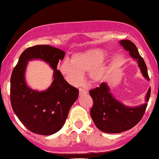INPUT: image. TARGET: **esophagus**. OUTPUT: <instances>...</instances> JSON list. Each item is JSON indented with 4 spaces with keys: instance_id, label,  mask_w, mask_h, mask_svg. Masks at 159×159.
<instances>
[{
    "instance_id": "34e87169",
    "label": "esophagus",
    "mask_w": 159,
    "mask_h": 159,
    "mask_svg": "<svg viewBox=\"0 0 159 159\" xmlns=\"http://www.w3.org/2000/svg\"><path fill=\"white\" fill-rule=\"evenodd\" d=\"M87 94V92L85 90H84V89H79V95L80 96H82V95H86Z\"/></svg>"
}]
</instances>
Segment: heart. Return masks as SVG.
Masks as SVG:
<instances>
[{
  "label": "heart",
  "mask_w": 159,
  "mask_h": 159,
  "mask_svg": "<svg viewBox=\"0 0 159 159\" xmlns=\"http://www.w3.org/2000/svg\"><path fill=\"white\" fill-rule=\"evenodd\" d=\"M105 53L99 48H91L75 53L71 57L70 62L64 61L59 66L61 73L70 84L77 86L83 80V73L89 72L93 83H99L105 78L106 66L102 62Z\"/></svg>",
  "instance_id": "heart-1"
}]
</instances>
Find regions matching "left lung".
Segmentation results:
<instances>
[{
    "label": "left lung",
    "instance_id": "8db88e82",
    "mask_svg": "<svg viewBox=\"0 0 159 159\" xmlns=\"http://www.w3.org/2000/svg\"><path fill=\"white\" fill-rule=\"evenodd\" d=\"M120 44L129 52L133 59L136 60L144 78L149 80L147 67L136 45L128 39L121 40ZM150 93L151 88H149L146 95V103L137 107H128L116 100L110 93L107 83L102 82L99 87L90 90L93 101L90 110L93 123L100 131L105 133H120L132 129L143 117Z\"/></svg>",
    "mask_w": 159,
    "mask_h": 159
}]
</instances>
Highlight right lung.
Here are the masks:
<instances>
[{"label":"right lung","mask_w":159,"mask_h":159,"mask_svg":"<svg viewBox=\"0 0 159 159\" xmlns=\"http://www.w3.org/2000/svg\"><path fill=\"white\" fill-rule=\"evenodd\" d=\"M65 52L48 45L27 48L20 56L10 79V102L12 110L30 132L50 135L64 125L69 111L78 97V90L70 85L57 69ZM33 59L46 61L54 70L52 84L45 91L32 90L24 78L27 62Z\"/></svg>","instance_id":"add662e5"}]
</instances>
